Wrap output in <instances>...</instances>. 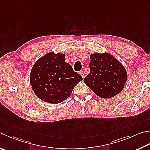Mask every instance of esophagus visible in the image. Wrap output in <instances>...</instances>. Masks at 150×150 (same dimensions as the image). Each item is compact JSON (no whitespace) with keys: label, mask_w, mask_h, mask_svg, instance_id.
I'll list each match as a JSON object with an SVG mask.
<instances>
[{"label":"esophagus","mask_w":150,"mask_h":150,"mask_svg":"<svg viewBox=\"0 0 150 150\" xmlns=\"http://www.w3.org/2000/svg\"><path fill=\"white\" fill-rule=\"evenodd\" d=\"M79 73H80V75H81V76H82V77H83V79H84V77H85V75H84V73H83V71H81V72H80Z\"/></svg>","instance_id":"34e87169"}]
</instances>
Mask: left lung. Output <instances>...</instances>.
<instances>
[{
	"label": "left lung",
	"mask_w": 150,
	"mask_h": 150,
	"mask_svg": "<svg viewBox=\"0 0 150 150\" xmlns=\"http://www.w3.org/2000/svg\"><path fill=\"white\" fill-rule=\"evenodd\" d=\"M91 73L84 83L97 96L110 98L122 91L127 81L124 66L109 53H94L90 56Z\"/></svg>",
	"instance_id": "8db88e82"
}]
</instances>
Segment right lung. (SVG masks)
Masks as SVG:
<instances>
[{"instance_id": "right-lung-1", "label": "right lung", "mask_w": 150, "mask_h": 150, "mask_svg": "<svg viewBox=\"0 0 150 150\" xmlns=\"http://www.w3.org/2000/svg\"><path fill=\"white\" fill-rule=\"evenodd\" d=\"M83 78L65 62V54L49 52L35 62L30 75L35 94L42 101L58 103L71 94Z\"/></svg>"}]
</instances>
